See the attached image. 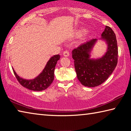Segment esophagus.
I'll list each match as a JSON object with an SVG mask.
<instances>
[{
  "label": "esophagus",
  "instance_id": "obj_1",
  "mask_svg": "<svg viewBox=\"0 0 131 131\" xmlns=\"http://www.w3.org/2000/svg\"><path fill=\"white\" fill-rule=\"evenodd\" d=\"M63 56H65V57H68L69 55V52L68 51H65L63 52Z\"/></svg>",
  "mask_w": 131,
  "mask_h": 131
}]
</instances>
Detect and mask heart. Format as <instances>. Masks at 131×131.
<instances>
[{
	"instance_id": "b5f03b06",
	"label": "heart",
	"mask_w": 131,
	"mask_h": 131,
	"mask_svg": "<svg viewBox=\"0 0 131 131\" xmlns=\"http://www.w3.org/2000/svg\"><path fill=\"white\" fill-rule=\"evenodd\" d=\"M85 30L84 29H81V30H79L78 31H77L76 34V36H81L82 35H83L85 33Z\"/></svg>"
}]
</instances>
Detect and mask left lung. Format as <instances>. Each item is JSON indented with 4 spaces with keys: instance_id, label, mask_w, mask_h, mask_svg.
I'll list each match as a JSON object with an SVG mask.
<instances>
[{
    "instance_id": "obj_1",
    "label": "left lung",
    "mask_w": 131,
    "mask_h": 131,
    "mask_svg": "<svg viewBox=\"0 0 131 131\" xmlns=\"http://www.w3.org/2000/svg\"><path fill=\"white\" fill-rule=\"evenodd\" d=\"M101 39L107 45L105 54L98 59L90 58V53L97 40L93 39L72 51L77 79L85 87H95L104 83L116 68L118 47L114 31L106 26Z\"/></svg>"
}]
</instances>
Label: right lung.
<instances>
[{"instance_id": "add662e5", "label": "right lung", "mask_w": 131, "mask_h": 131, "mask_svg": "<svg viewBox=\"0 0 131 131\" xmlns=\"http://www.w3.org/2000/svg\"><path fill=\"white\" fill-rule=\"evenodd\" d=\"M60 59L59 54L52 57L47 62L45 68L40 74L32 80L24 79L18 76L13 68V72L17 80L23 87L35 91L45 90L51 84L54 79V70L57 61Z\"/></svg>"}]
</instances>
